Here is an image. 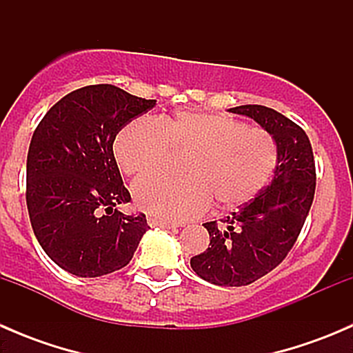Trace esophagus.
I'll return each mask as SVG.
<instances>
[{
    "label": "esophagus",
    "instance_id": "obj_1",
    "mask_svg": "<svg viewBox=\"0 0 353 353\" xmlns=\"http://www.w3.org/2000/svg\"><path fill=\"white\" fill-rule=\"evenodd\" d=\"M148 225H150V227H160V229H176L177 223L169 222V220L157 219V216H148Z\"/></svg>",
    "mask_w": 353,
    "mask_h": 353
}]
</instances>
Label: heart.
I'll list each match as a JSON object with an SVG mask.
<instances>
[{"label": "heart", "instance_id": "obj_1", "mask_svg": "<svg viewBox=\"0 0 353 353\" xmlns=\"http://www.w3.org/2000/svg\"><path fill=\"white\" fill-rule=\"evenodd\" d=\"M169 148L190 150L186 176L148 174L133 184V198L157 219L181 222L244 205L263 190L275 170L279 150L266 131L227 114L176 110L159 121L134 119L117 133L114 155L121 170L141 174L162 165Z\"/></svg>", "mask_w": 353, "mask_h": 353}]
</instances>
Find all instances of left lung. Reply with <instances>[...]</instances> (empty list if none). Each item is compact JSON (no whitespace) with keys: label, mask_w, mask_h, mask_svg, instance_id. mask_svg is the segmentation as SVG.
I'll use <instances>...</instances> for the list:
<instances>
[{"label":"left lung","mask_w":353,"mask_h":353,"mask_svg":"<svg viewBox=\"0 0 353 353\" xmlns=\"http://www.w3.org/2000/svg\"><path fill=\"white\" fill-rule=\"evenodd\" d=\"M230 112L251 117L272 134L279 150L275 174L222 223H203L210 248L191 258V268L215 285L243 287L276 268L295 244L314 199L316 167L305 131L283 114L265 105Z\"/></svg>","instance_id":"8db88e82"}]
</instances>
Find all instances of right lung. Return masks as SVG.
Returning a JSON list of instances; mask_svg holds the SVG:
<instances>
[{
    "mask_svg": "<svg viewBox=\"0 0 353 353\" xmlns=\"http://www.w3.org/2000/svg\"><path fill=\"white\" fill-rule=\"evenodd\" d=\"M155 101L114 85L65 95L35 128L27 155V208L46 254L83 279L124 268L147 232V219L117 210L130 203L114 159L121 128Z\"/></svg>",
    "mask_w": 353,
    "mask_h": 353,
    "instance_id": "obj_1",
    "label": "right lung"
}]
</instances>
